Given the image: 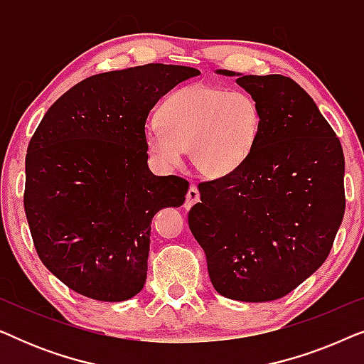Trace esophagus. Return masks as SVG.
<instances>
[{"label": "esophagus", "mask_w": 364, "mask_h": 364, "mask_svg": "<svg viewBox=\"0 0 364 364\" xmlns=\"http://www.w3.org/2000/svg\"><path fill=\"white\" fill-rule=\"evenodd\" d=\"M198 200H200V192H198V188L196 186H191L188 187L187 191V196H186V208H191L193 203H197Z\"/></svg>", "instance_id": "1"}]
</instances>
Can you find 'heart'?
I'll return each instance as SVG.
<instances>
[{
	"instance_id": "heart-1",
	"label": "heart",
	"mask_w": 364,
	"mask_h": 364,
	"mask_svg": "<svg viewBox=\"0 0 364 364\" xmlns=\"http://www.w3.org/2000/svg\"><path fill=\"white\" fill-rule=\"evenodd\" d=\"M258 127L260 109L250 94L192 84L164 102L161 121L146 129V144L159 167H178L183 151L191 149L198 171L222 177L245 162Z\"/></svg>"
}]
</instances>
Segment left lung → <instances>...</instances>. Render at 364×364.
<instances>
[{
  "label": "left lung",
  "instance_id": "8db88e82",
  "mask_svg": "<svg viewBox=\"0 0 364 364\" xmlns=\"http://www.w3.org/2000/svg\"><path fill=\"white\" fill-rule=\"evenodd\" d=\"M237 82L260 109L255 144L235 171L198 183L200 202L188 212V227L222 296L272 301L326 260L345 215V156L315 101L291 77Z\"/></svg>",
  "mask_w": 364,
  "mask_h": 364
}]
</instances>
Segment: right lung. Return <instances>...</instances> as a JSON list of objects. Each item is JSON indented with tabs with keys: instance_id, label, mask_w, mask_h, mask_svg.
Returning a JSON list of instances; mask_svg holds the SVG:
<instances>
[{
	"instance_id": "1",
	"label": "right lung",
	"mask_w": 364,
	"mask_h": 364,
	"mask_svg": "<svg viewBox=\"0 0 364 364\" xmlns=\"http://www.w3.org/2000/svg\"><path fill=\"white\" fill-rule=\"evenodd\" d=\"M198 74L161 63L96 74L64 92L33 134L24 212L34 248L79 295L124 301L144 288L152 217L188 191L186 178L149 171L146 121Z\"/></svg>"
}]
</instances>
